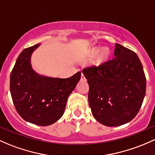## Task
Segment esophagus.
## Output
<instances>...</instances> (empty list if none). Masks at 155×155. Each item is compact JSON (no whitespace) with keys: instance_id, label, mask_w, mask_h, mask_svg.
Instances as JSON below:
<instances>
[{"instance_id":"obj_1","label":"esophagus","mask_w":155,"mask_h":155,"mask_svg":"<svg viewBox=\"0 0 155 155\" xmlns=\"http://www.w3.org/2000/svg\"><path fill=\"white\" fill-rule=\"evenodd\" d=\"M81 80L82 81H85L86 80V78H85V76H84V75L83 74H82V76H81Z\"/></svg>"}]
</instances>
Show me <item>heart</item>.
<instances>
[{"mask_svg": "<svg viewBox=\"0 0 155 155\" xmlns=\"http://www.w3.org/2000/svg\"><path fill=\"white\" fill-rule=\"evenodd\" d=\"M99 55L97 57V64H102V63L105 62V61L107 59L109 56V51L107 49L104 48V49H101V48H94L91 50V56L92 57H96L97 55Z\"/></svg>", "mask_w": 155, "mask_h": 155, "instance_id": "b5f03b06", "label": "heart"}]
</instances>
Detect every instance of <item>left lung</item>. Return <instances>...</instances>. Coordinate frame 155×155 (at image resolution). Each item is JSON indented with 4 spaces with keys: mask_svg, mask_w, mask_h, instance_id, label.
<instances>
[{
    "mask_svg": "<svg viewBox=\"0 0 155 155\" xmlns=\"http://www.w3.org/2000/svg\"><path fill=\"white\" fill-rule=\"evenodd\" d=\"M114 58L82 73L89 84L88 102L101 124L124 125L137 114L146 95V79L137 55L115 44Z\"/></svg>",
    "mask_w": 155,
    "mask_h": 155,
    "instance_id": "obj_1",
    "label": "left lung"
}]
</instances>
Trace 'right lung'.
Wrapping results in <instances>:
<instances>
[{
    "label": "right lung",
    "mask_w": 155,
    "mask_h": 155,
    "mask_svg": "<svg viewBox=\"0 0 155 155\" xmlns=\"http://www.w3.org/2000/svg\"><path fill=\"white\" fill-rule=\"evenodd\" d=\"M39 46L37 44L24 49L18 57L10 75V93L16 110L24 120L47 126L62 117L81 72L67 79L37 73L31 65V56Z\"/></svg>",
    "instance_id": "add662e5"
}]
</instances>
